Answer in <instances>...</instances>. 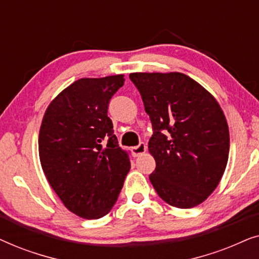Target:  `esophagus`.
I'll return each mask as SVG.
<instances>
[{"mask_svg":"<svg viewBox=\"0 0 259 259\" xmlns=\"http://www.w3.org/2000/svg\"><path fill=\"white\" fill-rule=\"evenodd\" d=\"M146 144H144V143H140L139 145H138V146H136V147H133V154H134V157H139V155H141V154H144L145 152H146Z\"/></svg>","mask_w":259,"mask_h":259,"instance_id":"1","label":"esophagus"}]
</instances>
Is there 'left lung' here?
<instances>
[{
    "mask_svg": "<svg viewBox=\"0 0 259 259\" xmlns=\"http://www.w3.org/2000/svg\"><path fill=\"white\" fill-rule=\"evenodd\" d=\"M150 115V180L158 196L179 208L203 203L224 175L229 126L213 95L183 73H131Z\"/></svg>",
    "mask_w": 259,
    "mask_h": 259,
    "instance_id": "left-lung-1",
    "label": "left lung"
}]
</instances>
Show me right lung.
Returning a JSON list of instances; mask_svg holds the SVG:
<instances>
[{
  "mask_svg": "<svg viewBox=\"0 0 259 259\" xmlns=\"http://www.w3.org/2000/svg\"><path fill=\"white\" fill-rule=\"evenodd\" d=\"M123 81L122 74L79 79L49 104L42 119V169L63 205L81 218L107 214L131 168L107 115L109 100Z\"/></svg>",
  "mask_w": 259,
  "mask_h": 259,
  "instance_id": "add662e5",
  "label": "right lung"
}]
</instances>
